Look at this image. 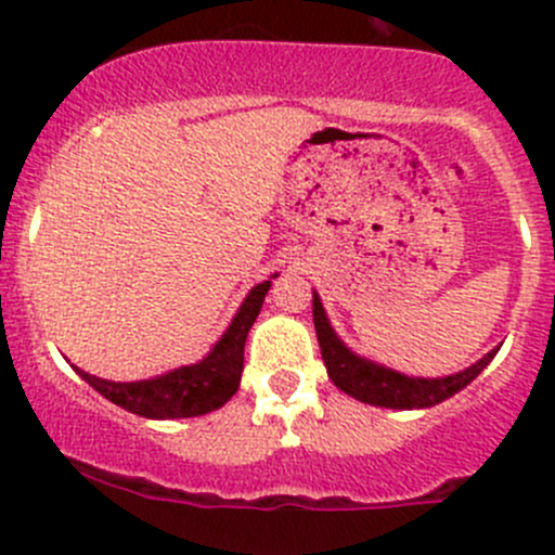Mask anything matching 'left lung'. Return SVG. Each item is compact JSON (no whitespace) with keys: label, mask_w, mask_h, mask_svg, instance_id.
Here are the masks:
<instances>
[{"label":"left lung","mask_w":555,"mask_h":555,"mask_svg":"<svg viewBox=\"0 0 555 555\" xmlns=\"http://www.w3.org/2000/svg\"><path fill=\"white\" fill-rule=\"evenodd\" d=\"M313 327H317L319 349H322V360L324 367H327L330 382L338 386L340 391H346L349 397H354V400L378 408H395V411L433 408L438 405V402L449 400V397L462 391L469 382H475V378L480 376V371H483V367L494 360L496 351H500L491 349L483 360L469 365L467 371L453 373V376L413 378L354 354V351L335 335V330L330 327V319L327 313H324L322 300H319L317 293H313Z\"/></svg>","instance_id":"left-lung-1"}]
</instances>
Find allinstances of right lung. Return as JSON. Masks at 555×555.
Here are the masks:
<instances>
[{
  "label": "right lung",
  "instance_id": "right-lung-1",
  "mask_svg": "<svg viewBox=\"0 0 555 555\" xmlns=\"http://www.w3.org/2000/svg\"><path fill=\"white\" fill-rule=\"evenodd\" d=\"M268 289H271V282H262L249 289L242 309L228 324L225 335L195 365L177 367V371L147 378V382L128 384L96 378L80 367L75 371L106 400L144 418H190L217 411L236 395L244 371L246 335L262 309Z\"/></svg>",
  "mask_w": 555,
  "mask_h": 555
}]
</instances>
